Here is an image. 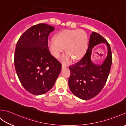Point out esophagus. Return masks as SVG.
Masks as SVG:
<instances>
[{
    "label": "esophagus",
    "instance_id": "34e87169",
    "mask_svg": "<svg viewBox=\"0 0 126 126\" xmlns=\"http://www.w3.org/2000/svg\"><path fill=\"white\" fill-rule=\"evenodd\" d=\"M66 68V66L65 65H62V69H64V68Z\"/></svg>",
    "mask_w": 126,
    "mask_h": 126
}]
</instances>
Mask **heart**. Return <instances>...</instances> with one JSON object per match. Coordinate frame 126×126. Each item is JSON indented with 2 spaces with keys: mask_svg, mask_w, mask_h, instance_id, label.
Segmentation results:
<instances>
[{
  "mask_svg": "<svg viewBox=\"0 0 126 126\" xmlns=\"http://www.w3.org/2000/svg\"><path fill=\"white\" fill-rule=\"evenodd\" d=\"M48 45L51 52L56 57L61 55L65 47L67 51L60 60L64 63H68L73 58L79 60L84 55L88 47L87 36L83 31L79 29L65 30L58 33L56 38H50Z\"/></svg>",
  "mask_w": 126,
  "mask_h": 126,
  "instance_id": "obj_1",
  "label": "heart"
}]
</instances>
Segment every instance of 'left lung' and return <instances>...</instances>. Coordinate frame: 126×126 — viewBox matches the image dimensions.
Listing matches in <instances>:
<instances>
[{
    "label": "left lung",
    "mask_w": 126,
    "mask_h": 126,
    "mask_svg": "<svg viewBox=\"0 0 126 126\" xmlns=\"http://www.w3.org/2000/svg\"><path fill=\"white\" fill-rule=\"evenodd\" d=\"M101 43L106 45L108 54L102 63H95L91 60L92 50L96 45ZM111 63L110 45L100 34L92 32L84 57L76 64L69 67L71 75L68 80V84L71 92L77 97L83 100L94 97L105 85Z\"/></svg>",
    "instance_id": "1"
}]
</instances>
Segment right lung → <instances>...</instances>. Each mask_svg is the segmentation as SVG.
Here are the masks:
<instances>
[{
    "label": "right lung",
    "instance_id": "1",
    "mask_svg": "<svg viewBox=\"0 0 126 126\" xmlns=\"http://www.w3.org/2000/svg\"><path fill=\"white\" fill-rule=\"evenodd\" d=\"M55 30L41 23L28 29L19 39L15 53V66L23 87L32 94L40 95L54 85L61 64L51 55L48 36Z\"/></svg>",
    "mask_w": 126,
    "mask_h": 126
}]
</instances>
